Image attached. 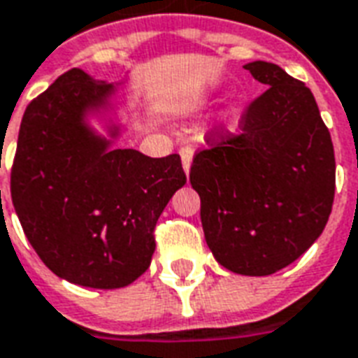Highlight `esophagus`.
Here are the masks:
<instances>
[{"label":"esophagus","instance_id":"esophagus-1","mask_svg":"<svg viewBox=\"0 0 358 358\" xmlns=\"http://www.w3.org/2000/svg\"><path fill=\"white\" fill-rule=\"evenodd\" d=\"M180 157H182V166H184V172H186L187 176V174H189V169H192L193 148H189V145H182V148H180Z\"/></svg>","mask_w":358,"mask_h":358}]
</instances>
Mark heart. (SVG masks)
<instances>
[{
	"instance_id": "1",
	"label": "heart",
	"mask_w": 358,
	"mask_h": 358,
	"mask_svg": "<svg viewBox=\"0 0 358 358\" xmlns=\"http://www.w3.org/2000/svg\"><path fill=\"white\" fill-rule=\"evenodd\" d=\"M237 123H239V112H237L235 108L227 110V112L224 113V117H222V127H224L226 131H233V129L237 127Z\"/></svg>"
}]
</instances>
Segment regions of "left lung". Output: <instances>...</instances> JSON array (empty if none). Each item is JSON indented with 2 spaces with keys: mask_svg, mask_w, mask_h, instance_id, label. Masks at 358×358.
Returning a JSON list of instances; mask_svg holds the SVG:
<instances>
[{
  "mask_svg": "<svg viewBox=\"0 0 358 358\" xmlns=\"http://www.w3.org/2000/svg\"><path fill=\"white\" fill-rule=\"evenodd\" d=\"M267 91L248 106L241 134L195 155L205 241L220 266L264 277L298 260L332 213L334 145L313 92L271 62L245 64Z\"/></svg>",
  "mask_w": 358,
  "mask_h": 358,
  "instance_id": "1",
  "label": "left lung"
}]
</instances>
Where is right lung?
Here are the masks:
<instances>
[{
    "label": "right lung",
    "mask_w": 358,
    "mask_h": 358,
    "mask_svg": "<svg viewBox=\"0 0 358 358\" xmlns=\"http://www.w3.org/2000/svg\"><path fill=\"white\" fill-rule=\"evenodd\" d=\"M121 83L79 68L62 73L26 108L10 172L13 205L45 266L100 290L127 287L150 267L153 227L186 184L176 153L115 148L127 129Z\"/></svg>",
    "instance_id": "right-lung-1"
}]
</instances>
